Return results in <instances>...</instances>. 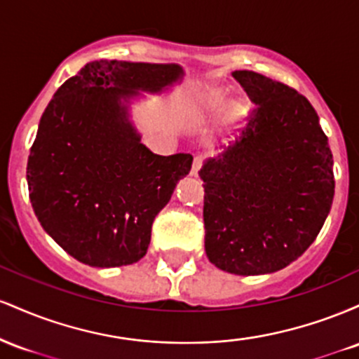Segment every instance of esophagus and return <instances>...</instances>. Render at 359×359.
Returning <instances> with one entry per match:
<instances>
[{"mask_svg": "<svg viewBox=\"0 0 359 359\" xmlns=\"http://www.w3.org/2000/svg\"><path fill=\"white\" fill-rule=\"evenodd\" d=\"M203 162H204L203 156H196V158H194V162H192V170H191L192 175L199 174V170H201V168H203Z\"/></svg>", "mask_w": 359, "mask_h": 359, "instance_id": "esophagus-1", "label": "esophagus"}]
</instances>
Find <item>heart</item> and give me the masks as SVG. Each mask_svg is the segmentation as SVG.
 I'll list each match as a JSON object with an SVG mask.
<instances>
[{
  "label": "heart",
  "mask_w": 359,
  "mask_h": 359,
  "mask_svg": "<svg viewBox=\"0 0 359 359\" xmlns=\"http://www.w3.org/2000/svg\"><path fill=\"white\" fill-rule=\"evenodd\" d=\"M205 111H208V114H211V116H224V114H228L229 111H231V106H229V102L226 101L224 97L216 96L208 101Z\"/></svg>",
  "instance_id": "obj_1"
}]
</instances>
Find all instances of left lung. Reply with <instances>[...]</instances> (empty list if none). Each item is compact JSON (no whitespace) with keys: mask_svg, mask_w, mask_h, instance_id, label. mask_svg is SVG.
I'll list each match as a JSON object with an SVG mask.
<instances>
[{"mask_svg":"<svg viewBox=\"0 0 359 359\" xmlns=\"http://www.w3.org/2000/svg\"><path fill=\"white\" fill-rule=\"evenodd\" d=\"M233 77L257 108L241 137L199 172L205 255L228 273H273L314 243L331 211L332 154L302 94L253 71Z\"/></svg>","mask_w":359,"mask_h":359,"instance_id":"8db88e82","label":"left lung"}]
</instances>
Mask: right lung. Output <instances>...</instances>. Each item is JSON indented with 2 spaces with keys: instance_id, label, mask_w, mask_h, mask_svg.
Masks as SVG:
<instances>
[{
  "instance_id": "obj_1",
  "label": "right lung",
  "mask_w": 359,
  "mask_h": 359,
  "mask_svg": "<svg viewBox=\"0 0 359 359\" xmlns=\"http://www.w3.org/2000/svg\"><path fill=\"white\" fill-rule=\"evenodd\" d=\"M179 64L94 60L57 89L27 165L35 216L52 240L89 266L147 255L155 216L192 155H156L142 143L130 104L182 81Z\"/></svg>"
}]
</instances>
